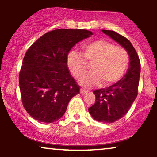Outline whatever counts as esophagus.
I'll use <instances>...</instances> for the list:
<instances>
[{
	"label": "esophagus",
	"mask_w": 157,
	"mask_h": 157,
	"mask_svg": "<svg viewBox=\"0 0 157 157\" xmlns=\"http://www.w3.org/2000/svg\"><path fill=\"white\" fill-rule=\"evenodd\" d=\"M88 91L87 90L84 89H80V94H85L86 93H87Z\"/></svg>",
	"instance_id": "esophagus-1"
}]
</instances>
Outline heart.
<instances>
[{
	"mask_svg": "<svg viewBox=\"0 0 157 157\" xmlns=\"http://www.w3.org/2000/svg\"><path fill=\"white\" fill-rule=\"evenodd\" d=\"M82 50L83 55L75 51L70 52L67 65L71 74L79 79L86 72L87 62L93 64V72L80 80V84L84 87H93L101 81L103 86L114 83L123 76L128 66L129 55L125 48L105 40L84 45Z\"/></svg>",
	"mask_w": 157,
	"mask_h": 157,
	"instance_id": "heart-1",
	"label": "heart"
}]
</instances>
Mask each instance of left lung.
Returning <instances> with one entry per match:
<instances>
[{
	"instance_id": "obj_1",
	"label": "left lung",
	"mask_w": 157,
	"mask_h": 157,
	"mask_svg": "<svg viewBox=\"0 0 157 157\" xmlns=\"http://www.w3.org/2000/svg\"><path fill=\"white\" fill-rule=\"evenodd\" d=\"M102 32L122 46L129 55V66L125 76L106 89L94 91L96 100L89 109L95 120L112 123L125 116L137 96L140 61L136 50L127 38L116 32L102 30Z\"/></svg>"
}]
</instances>
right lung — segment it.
<instances>
[{"label":"right lung","mask_w":157,"mask_h":157,"mask_svg":"<svg viewBox=\"0 0 157 157\" xmlns=\"http://www.w3.org/2000/svg\"><path fill=\"white\" fill-rule=\"evenodd\" d=\"M92 35L86 29H59L44 34L27 50L19 85L23 107L35 120L57 121L80 93L68 71L67 57L75 44Z\"/></svg>","instance_id":"obj_1"}]
</instances>
